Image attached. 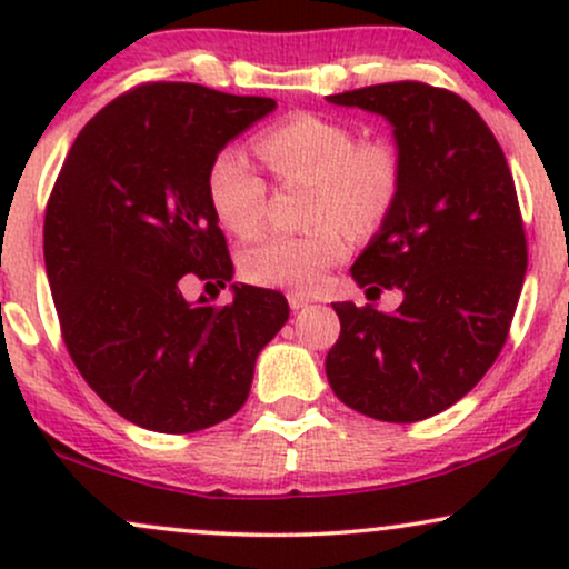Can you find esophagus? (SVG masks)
<instances>
[{
  "label": "esophagus",
  "instance_id": "esophagus-1",
  "mask_svg": "<svg viewBox=\"0 0 569 569\" xmlns=\"http://www.w3.org/2000/svg\"><path fill=\"white\" fill-rule=\"evenodd\" d=\"M310 302H312V299L307 297V293H302V291H289V305H291V310H302V307H307Z\"/></svg>",
  "mask_w": 569,
  "mask_h": 569
}]
</instances>
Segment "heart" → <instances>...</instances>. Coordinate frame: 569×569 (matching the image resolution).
I'll return each mask as SVG.
<instances>
[{"label": "heart", "instance_id": "obj_1", "mask_svg": "<svg viewBox=\"0 0 569 569\" xmlns=\"http://www.w3.org/2000/svg\"><path fill=\"white\" fill-rule=\"evenodd\" d=\"M257 152L278 179H310V217L302 234H259L240 257L251 283L312 289L348 253V232H369L393 211L401 194V154L390 141H358V130L323 114H293L257 136ZM206 192L221 224L248 234L264 217L267 184L240 149L213 154Z\"/></svg>", "mask_w": 569, "mask_h": 569}]
</instances>
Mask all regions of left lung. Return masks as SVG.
<instances>
[{"instance_id":"8db88e82","label":"left lung","mask_w":569,"mask_h":569,"mask_svg":"<svg viewBox=\"0 0 569 569\" xmlns=\"http://www.w3.org/2000/svg\"><path fill=\"white\" fill-rule=\"evenodd\" d=\"M393 126L403 181L393 211L350 276L396 312L335 302L339 339L326 377L342 403L382 422H417L460 401L508 337L527 272L513 176L498 139L460 96L388 82L326 98Z\"/></svg>"}]
</instances>
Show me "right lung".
<instances>
[{"label":"right lung","instance_id":"obj_1","mask_svg":"<svg viewBox=\"0 0 569 569\" xmlns=\"http://www.w3.org/2000/svg\"><path fill=\"white\" fill-rule=\"evenodd\" d=\"M272 109V98L192 82L141 84L80 130L58 173L44 270L63 342L84 382L133 426L194 433L232 417L259 350L289 321L272 289L232 283L221 307L181 291L189 278L219 289L232 280L208 166Z\"/></svg>","mask_w":569,"mask_h":569}]
</instances>
